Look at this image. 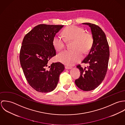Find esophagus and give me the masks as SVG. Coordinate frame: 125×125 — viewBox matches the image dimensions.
Returning a JSON list of instances; mask_svg holds the SVG:
<instances>
[{
  "instance_id": "34e87169",
  "label": "esophagus",
  "mask_w": 125,
  "mask_h": 125,
  "mask_svg": "<svg viewBox=\"0 0 125 125\" xmlns=\"http://www.w3.org/2000/svg\"><path fill=\"white\" fill-rule=\"evenodd\" d=\"M65 68L66 69L69 70V69H72V67H70V66H65Z\"/></svg>"
}]
</instances>
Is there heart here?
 Segmentation results:
<instances>
[{
    "mask_svg": "<svg viewBox=\"0 0 125 125\" xmlns=\"http://www.w3.org/2000/svg\"><path fill=\"white\" fill-rule=\"evenodd\" d=\"M63 33L68 41H73L71 47L73 50L65 51L59 54L57 59L66 65H73L82 59V52L86 53L90 50L93 42V36L90 33L85 32L82 27L75 25L67 27ZM65 38L59 34L54 36L52 44L56 51L60 52L65 48Z\"/></svg>",
    "mask_w": 125,
    "mask_h": 125,
    "instance_id": "1",
    "label": "heart"
}]
</instances>
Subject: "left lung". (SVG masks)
I'll list each match as a JSON object with an SVG mask.
<instances>
[{"mask_svg": "<svg viewBox=\"0 0 125 125\" xmlns=\"http://www.w3.org/2000/svg\"><path fill=\"white\" fill-rule=\"evenodd\" d=\"M90 27L93 38L89 53L82 63H88L87 69L80 65L76 67L80 72L79 78L75 80L78 88L84 91H90L97 88L104 80L107 72L110 52L105 33L98 25L91 23H82Z\"/></svg>", "mask_w": 125, "mask_h": 125, "instance_id": "8db88e82", "label": "left lung"}]
</instances>
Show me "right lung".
<instances>
[{"instance_id": "1", "label": "right lung", "mask_w": 125, "mask_h": 125, "mask_svg": "<svg viewBox=\"0 0 125 125\" xmlns=\"http://www.w3.org/2000/svg\"><path fill=\"white\" fill-rule=\"evenodd\" d=\"M63 25L41 24L23 38L20 53V63L29 84L36 91L50 92L55 89L60 74L64 70L62 63L49 61L56 55L52 40Z\"/></svg>"}]
</instances>
